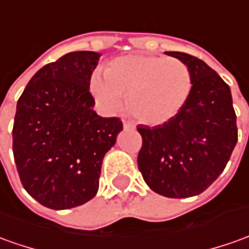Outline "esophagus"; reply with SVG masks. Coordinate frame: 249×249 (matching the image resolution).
Masks as SVG:
<instances>
[{
	"instance_id": "34e87169",
	"label": "esophagus",
	"mask_w": 249,
	"mask_h": 249,
	"mask_svg": "<svg viewBox=\"0 0 249 249\" xmlns=\"http://www.w3.org/2000/svg\"><path fill=\"white\" fill-rule=\"evenodd\" d=\"M123 124H124V129H135V128H136L135 124H132L129 121H124Z\"/></svg>"
}]
</instances>
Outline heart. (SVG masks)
Segmentation results:
<instances>
[{"label":"heart","mask_w":249,"mask_h":249,"mask_svg":"<svg viewBox=\"0 0 249 249\" xmlns=\"http://www.w3.org/2000/svg\"><path fill=\"white\" fill-rule=\"evenodd\" d=\"M194 86L189 68L163 55H124L113 60L105 76L94 73L89 91L103 113L128 110L139 123L160 125L174 118L188 102Z\"/></svg>","instance_id":"1"}]
</instances>
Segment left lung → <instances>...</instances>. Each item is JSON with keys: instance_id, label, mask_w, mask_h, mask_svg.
I'll return each instance as SVG.
<instances>
[{"instance_id": "8db88e82", "label": "left lung", "mask_w": 249, "mask_h": 249, "mask_svg": "<svg viewBox=\"0 0 249 249\" xmlns=\"http://www.w3.org/2000/svg\"><path fill=\"white\" fill-rule=\"evenodd\" d=\"M189 68L188 102L167 123L138 125L143 146L139 170L154 192L166 197L202 194L224 172L237 143L231 89L217 72L189 54L166 52Z\"/></svg>"}]
</instances>
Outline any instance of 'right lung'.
Masks as SVG:
<instances>
[{
  "label": "right lung",
  "mask_w": 249,
  "mask_h": 249,
  "mask_svg": "<svg viewBox=\"0 0 249 249\" xmlns=\"http://www.w3.org/2000/svg\"><path fill=\"white\" fill-rule=\"evenodd\" d=\"M101 53L72 52L32 76L18 98L13 157L24 189L42 206L67 210L99 188L105 154L123 131L94 111L89 80Z\"/></svg>",
  "instance_id": "right-lung-1"
}]
</instances>
